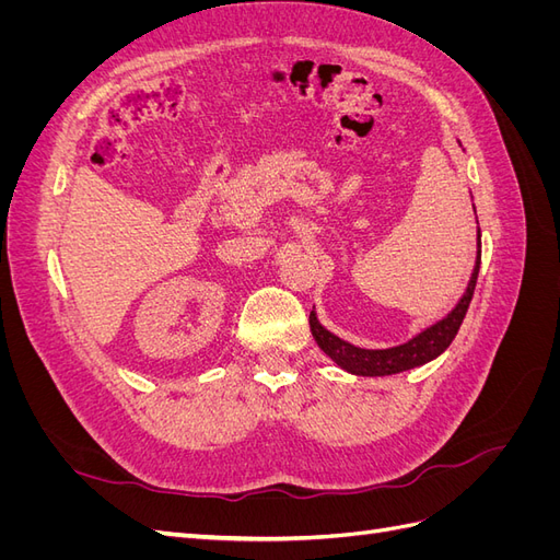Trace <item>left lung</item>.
<instances>
[{
    "label": "left lung",
    "mask_w": 560,
    "mask_h": 560,
    "mask_svg": "<svg viewBox=\"0 0 560 560\" xmlns=\"http://www.w3.org/2000/svg\"><path fill=\"white\" fill-rule=\"evenodd\" d=\"M477 233H479L477 264H474L469 284H467L463 299L457 301V306L444 319H439L436 325L428 327L425 331H420L418 336L411 338V341H406L401 346L383 348V350H366V348H358V346L343 341V338H338L336 334L322 327L317 322L315 311H311V331H313V338L317 341V346L322 348V352H325L327 358H331L338 366L346 369L348 374H354V376H393V374H399V371H409V369L422 366V364L432 362L434 358H439V354H442L451 346L457 329H460L465 313L469 308V301L474 296V287H477L479 266H481V231H477Z\"/></svg>",
    "instance_id": "left-lung-1"
}]
</instances>
